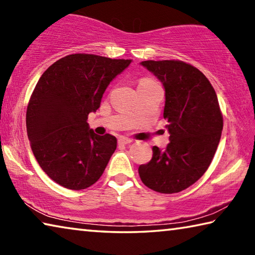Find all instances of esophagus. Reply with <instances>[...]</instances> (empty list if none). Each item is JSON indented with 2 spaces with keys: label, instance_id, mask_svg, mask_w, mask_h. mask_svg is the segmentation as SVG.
<instances>
[{
  "label": "esophagus",
  "instance_id": "obj_1",
  "mask_svg": "<svg viewBox=\"0 0 255 255\" xmlns=\"http://www.w3.org/2000/svg\"><path fill=\"white\" fill-rule=\"evenodd\" d=\"M118 143L126 145V144L131 143V139H130V138H127V137H120L118 139Z\"/></svg>",
  "mask_w": 255,
  "mask_h": 255
}]
</instances>
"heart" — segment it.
Returning a JSON list of instances; mask_svg holds the SVG:
<instances>
[{
    "mask_svg": "<svg viewBox=\"0 0 255 255\" xmlns=\"http://www.w3.org/2000/svg\"><path fill=\"white\" fill-rule=\"evenodd\" d=\"M140 82H155V81L152 79H143Z\"/></svg>",
    "mask_w": 255,
    "mask_h": 255,
    "instance_id": "heart-1",
    "label": "heart"
}]
</instances>
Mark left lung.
<instances>
[{
  "mask_svg": "<svg viewBox=\"0 0 255 255\" xmlns=\"http://www.w3.org/2000/svg\"><path fill=\"white\" fill-rule=\"evenodd\" d=\"M165 89L164 119L170 143L138 167L146 187L159 193H176L199 180L208 169L223 130V114L209 80L182 60H144Z\"/></svg>",
  "mask_w": 255,
  "mask_h": 255,
  "instance_id": "1",
  "label": "left lung"
}]
</instances>
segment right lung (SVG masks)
Instances as JSON below:
<instances>
[{"label":"right lung","instance_id":"add662e5","mask_svg":"<svg viewBox=\"0 0 255 255\" xmlns=\"http://www.w3.org/2000/svg\"><path fill=\"white\" fill-rule=\"evenodd\" d=\"M131 63L92 54H72L44 72L25 115L32 153L45 173L71 190L100 179L117 138L90 129L89 114L100 107L107 86Z\"/></svg>","mask_w":255,"mask_h":255}]
</instances>
